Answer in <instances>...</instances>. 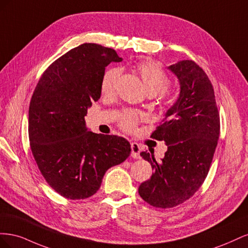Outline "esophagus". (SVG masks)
Returning <instances> with one entry per match:
<instances>
[{
    "instance_id": "esophagus-1",
    "label": "esophagus",
    "mask_w": 248,
    "mask_h": 248,
    "mask_svg": "<svg viewBox=\"0 0 248 248\" xmlns=\"http://www.w3.org/2000/svg\"><path fill=\"white\" fill-rule=\"evenodd\" d=\"M140 146L138 144V142H131V156L133 158L140 159Z\"/></svg>"
}]
</instances>
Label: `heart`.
I'll list each match as a JSON object with an SVG mask.
<instances>
[{
  "label": "heart",
  "instance_id": "b5f03b06",
  "mask_svg": "<svg viewBox=\"0 0 248 248\" xmlns=\"http://www.w3.org/2000/svg\"><path fill=\"white\" fill-rule=\"evenodd\" d=\"M136 69L140 77L148 94H158L160 99L168 100V90L166 87L169 85V77L159 65L153 62H141L136 66ZM121 74L119 68H110L104 72L100 89L103 95H110L114 93L118 79ZM146 119V115L140 110L127 109L120 118V126L125 131L131 132L136 129L137 125Z\"/></svg>",
  "mask_w": 248,
  "mask_h": 248
}]
</instances>
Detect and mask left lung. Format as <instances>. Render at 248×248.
Here are the masks:
<instances>
[{"label":"left lung","instance_id":"8db88e82","mask_svg":"<svg viewBox=\"0 0 248 248\" xmlns=\"http://www.w3.org/2000/svg\"><path fill=\"white\" fill-rule=\"evenodd\" d=\"M179 79L177 101L151 138L164 140L161 161L153 152L140 156L151 163V178L139 187L140 198L156 208H172L190 199L204 183L219 138L220 120L213 86L191 60L169 66Z\"/></svg>","mask_w":248,"mask_h":248}]
</instances>
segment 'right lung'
Listing matches in <instances>:
<instances>
[{
	"instance_id": "1",
	"label": "right lung",
	"mask_w": 248,
	"mask_h": 248,
	"mask_svg": "<svg viewBox=\"0 0 248 248\" xmlns=\"http://www.w3.org/2000/svg\"><path fill=\"white\" fill-rule=\"evenodd\" d=\"M116 50L84 43L43 72L29 108V140L35 161L52 189L70 200L92 197L106 171L128 158L124 138L88 131L85 116L100 98L106 67L121 62Z\"/></svg>"
}]
</instances>
